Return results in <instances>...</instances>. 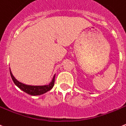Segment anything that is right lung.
Instances as JSON below:
<instances>
[{
	"mask_svg": "<svg viewBox=\"0 0 126 126\" xmlns=\"http://www.w3.org/2000/svg\"><path fill=\"white\" fill-rule=\"evenodd\" d=\"M10 73H11V78L13 80L14 83H15L17 87H19L21 90L24 91V92L29 94L31 95H39L42 94H45L49 91L55 85V75L53 77V79L52 80L51 82L49 83L48 85H43V86H32V85H25L22 83L19 82V81L15 79V77H14L12 73H11V71L10 70Z\"/></svg>",
	"mask_w": 126,
	"mask_h": 126,
	"instance_id": "right-lung-1",
	"label": "right lung"
}]
</instances>
